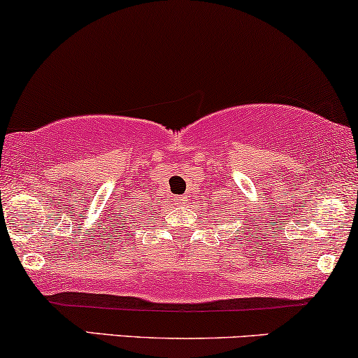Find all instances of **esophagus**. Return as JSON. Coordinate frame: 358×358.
<instances>
[{
  "instance_id": "esophagus-1",
  "label": "esophagus",
  "mask_w": 358,
  "mask_h": 358,
  "mask_svg": "<svg viewBox=\"0 0 358 358\" xmlns=\"http://www.w3.org/2000/svg\"><path fill=\"white\" fill-rule=\"evenodd\" d=\"M176 201H178L179 204H186V202H187L186 197H178V199H176Z\"/></svg>"
}]
</instances>
